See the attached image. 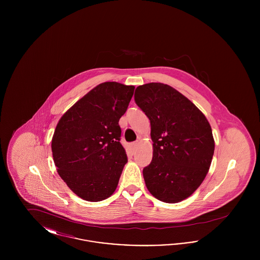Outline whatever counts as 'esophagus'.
I'll list each match as a JSON object with an SVG mask.
<instances>
[{
  "label": "esophagus",
  "mask_w": 260,
  "mask_h": 260,
  "mask_svg": "<svg viewBox=\"0 0 260 260\" xmlns=\"http://www.w3.org/2000/svg\"><path fill=\"white\" fill-rule=\"evenodd\" d=\"M137 146H138V143H137V142H133V143L129 145L131 152H132L133 154H136V152L137 151Z\"/></svg>",
  "instance_id": "obj_1"
}]
</instances>
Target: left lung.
I'll return each mask as SVG.
<instances>
[{
  "mask_svg": "<svg viewBox=\"0 0 260 260\" xmlns=\"http://www.w3.org/2000/svg\"><path fill=\"white\" fill-rule=\"evenodd\" d=\"M135 101L151 124L153 158L143 169L149 192L170 204L188 198L205 179L212 160L210 123L195 104L165 84L136 87Z\"/></svg>",
  "mask_w": 260,
  "mask_h": 260,
  "instance_id": "obj_1",
  "label": "left lung"
}]
</instances>
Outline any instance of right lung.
Masks as SVG:
<instances>
[{
  "label": "right lung",
  "mask_w": 260,
  "mask_h": 260,
  "mask_svg": "<svg viewBox=\"0 0 260 260\" xmlns=\"http://www.w3.org/2000/svg\"><path fill=\"white\" fill-rule=\"evenodd\" d=\"M135 87L106 82L77 101L59 120L51 140L57 173L77 196L88 202L110 197L127 157L119 120Z\"/></svg>",
  "instance_id": "obj_1"
}]
</instances>
